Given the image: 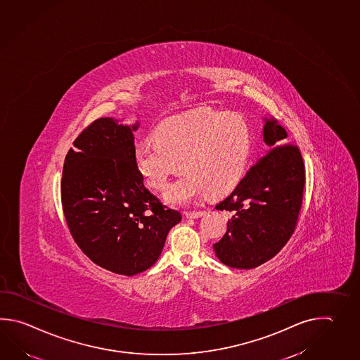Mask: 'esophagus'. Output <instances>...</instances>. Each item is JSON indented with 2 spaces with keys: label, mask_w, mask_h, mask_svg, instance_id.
I'll return each mask as SVG.
<instances>
[{
  "label": "esophagus",
  "mask_w": 360,
  "mask_h": 360,
  "mask_svg": "<svg viewBox=\"0 0 360 360\" xmlns=\"http://www.w3.org/2000/svg\"><path fill=\"white\" fill-rule=\"evenodd\" d=\"M204 214H205L204 210H198V212H187V213H186V217H187V218H190V219H196V218L202 217Z\"/></svg>",
  "instance_id": "obj_1"
}]
</instances>
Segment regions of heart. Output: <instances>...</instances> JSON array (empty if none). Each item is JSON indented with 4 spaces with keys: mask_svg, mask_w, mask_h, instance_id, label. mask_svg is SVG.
<instances>
[{
    "mask_svg": "<svg viewBox=\"0 0 360 360\" xmlns=\"http://www.w3.org/2000/svg\"><path fill=\"white\" fill-rule=\"evenodd\" d=\"M154 140L136 146L133 162L142 179L158 191L167 190L181 169L187 172L165 195L172 205L235 188L252 146L251 128L241 114L212 109L164 120L155 129Z\"/></svg>",
    "mask_w": 360,
    "mask_h": 360,
    "instance_id": "1",
    "label": "heart"
}]
</instances>
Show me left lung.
Here are the masks:
<instances>
[{"label":"left lung","instance_id":"left-lung-1","mask_svg":"<svg viewBox=\"0 0 360 360\" xmlns=\"http://www.w3.org/2000/svg\"><path fill=\"white\" fill-rule=\"evenodd\" d=\"M268 153L215 209L231 213L227 232L214 243L223 264L251 269L276 257L297 224L305 167L296 145L285 143L287 132L276 119H265Z\"/></svg>","mask_w":360,"mask_h":360}]
</instances>
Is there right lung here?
Segmentation results:
<instances>
[{"mask_svg": "<svg viewBox=\"0 0 360 360\" xmlns=\"http://www.w3.org/2000/svg\"><path fill=\"white\" fill-rule=\"evenodd\" d=\"M137 124L100 117L66 154L61 204L82 251L103 269L133 276L162 254L170 228L182 219L147 190L133 162Z\"/></svg>", "mask_w": 360, "mask_h": 360, "instance_id": "add662e5", "label": "right lung"}]
</instances>
